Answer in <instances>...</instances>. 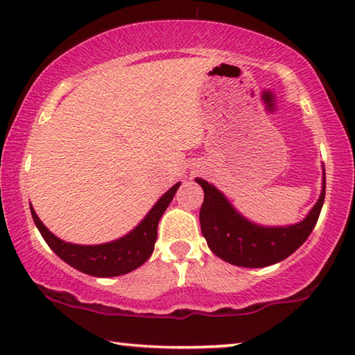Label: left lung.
<instances>
[{"label": "left lung", "mask_w": 355, "mask_h": 355, "mask_svg": "<svg viewBox=\"0 0 355 355\" xmlns=\"http://www.w3.org/2000/svg\"><path fill=\"white\" fill-rule=\"evenodd\" d=\"M196 182L205 192L200 208V227L208 248L222 260L243 268L269 266L296 252L315 228L326 197L324 172L321 196L307 218L294 225L261 227L239 214L213 184L202 178H196Z\"/></svg>", "instance_id": "1"}]
</instances>
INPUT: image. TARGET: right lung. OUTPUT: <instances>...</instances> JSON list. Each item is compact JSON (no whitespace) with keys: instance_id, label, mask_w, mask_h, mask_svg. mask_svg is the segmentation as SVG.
I'll return each instance as SVG.
<instances>
[{"instance_id":"1","label":"right lung","mask_w":355,"mask_h":355,"mask_svg":"<svg viewBox=\"0 0 355 355\" xmlns=\"http://www.w3.org/2000/svg\"><path fill=\"white\" fill-rule=\"evenodd\" d=\"M180 183L173 184L172 188L155 203L148 214L142 219L133 232L123 238L116 239L112 243L98 245H80L70 244L53 235L48 228L42 224L39 216L35 214L31 207V214L35 227L39 228L42 238L55 254L64 260L71 268L78 269L84 274L95 275V277H116L123 275L141 264L146 263L155 249V241L158 238V222L161 216L169 207L173 196L178 189Z\"/></svg>"}]
</instances>
